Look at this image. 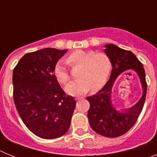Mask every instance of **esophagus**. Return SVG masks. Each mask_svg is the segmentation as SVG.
I'll list each match as a JSON object with an SVG mask.
<instances>
[{
  "mask_svg": "<svg viewBox=\"0 0 157 157\" xmlns=\"http://www.w3.org/2000/svg\"><path fill=\"white\" fill-rule=\"evenodd\" d=\"M82 97H78V98H75V100L76 101H79V100L82 99Z\"/></svg>",
  "mask_w": 157,
  "mask_h": 157,
  "instance_id": "esophagus-1",
  "label": "esophagus"
}]
</instances>
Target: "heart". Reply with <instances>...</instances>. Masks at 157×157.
I'll use <instances>...</instances> for the list:
<instances>
[{"label":"heart","instance_id":"heart-1","mask_svg":"<svg viewBox=\"0 0 157 157\" xmlns=\"http://www.w3.org/2000/svg\"><path fill=\"white\" fill-rule=\"evenodd\" d=\"M67 62L71 67L78 66L75 73L78 79L66 86V92L71 95L85 94L90 87L93 90L101 88L106 82L112 67L111 59L106 53L92 50L75 51L67 57ZM54 74L63 84L70 79L68 71L62 60L56 63Z\"/></svg>","mask_w":157,"mask_h":157}]
</instances>
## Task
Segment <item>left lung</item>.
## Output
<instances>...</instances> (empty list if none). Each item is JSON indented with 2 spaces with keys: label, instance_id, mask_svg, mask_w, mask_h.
<instances>
[{
  "label": "left lung",
  "instance_id": "1",
  "mask_svg": "<svg viewBox=\"0 0 157 157\" xmlns=\"http://www.w3.org/2000/svg\"><path fill=\"white\" fill-rule=\"evenodd\" d=\"M105 52L110 58L112 70L109 81L103 88L94 95L86 98L90 105L87 116L90 125L96 133L108 138H116L127 133L139 117L145 104L147 83L143 64L132 52L113 44H108L105 45ZM129 69L137 72L144 93L136 105L123 112H119L111 104V89L117 76Z\"/></svg>",
  "mask_w": 157,
  "mask_h": 157
}]
</instances>
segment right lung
I'll return each instance as SVG.
<instances>
[{"label":"right lung","mask_w":157,"mask_h":157,"mask_svg":"<svg viewBox=\"0 0 157 157\" xmlns=\"http://www.w3.org/2000/svg\"><path fill=\"white\" fill-rule=\"evenodd\" d=\"M65 50L46 48L28 52L12 75L13 99L19 116L33 134L52 139L66 134L76 101L66 95L53 74Z\"/></svg>","instance_id":"right-lung-1"}]
</instances>
